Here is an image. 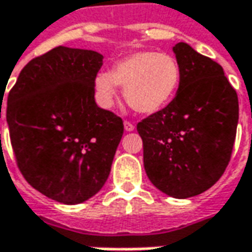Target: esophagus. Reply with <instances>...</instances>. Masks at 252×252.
Returning a JSON list of instances; mask_svg holds the SVG:
<instances>
[{
  "mask_svg": "<svg viewBox=\"0 0 252 252\" xmlns=\"http://www.w3.org/2000/svg\"><path fill=\"white\" fill-rule=\"evenodd\" d=\"M123 126H125V130H126V131H133V130H134V126L131 125L130 122L125 121V122H123Z\"/></svg>",
  "mask_w": 252,
  "mask_h": 252,
  "instance_id": "1",
  "label": "esophagus"
}]
</instances>
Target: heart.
<instances>
[{
    "mask_svg": "<svg viewBox=\"0 0 252 252\" xmlns=\"http://www.w3.org/2000/svg\"><path fill=\"white\" fill-rule=\"evenodd\" d=\"M181 70L174 57L157 52H137L113 64L112 71H99L94 78L96 101L109 109L118 98L119 85L134 111L153 115L174 99Z\"/></svg>",
    "mask_w": 252,
    "mask_h": 252,
    "instance_id": "heart-1",
    "label": "heart"
}]
</instances>
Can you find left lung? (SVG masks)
Listing matches in <instances>:
<instances>
[{"label": "left lung", "instance_id": "left-lung-1", "mask_svg": "<svg viewBox=\"0 0 252 252\" xmlns=\"http://www.w3.org/2000/svg\"><path fill=\"white\" fill-rule=\"evenodd\" d=\"M181 70L175 98L137 125L151 184L177 199L213 187L227 167L238 123L237 92L221 65L188 43L172 47Z\"/></svg>", "mask_w": 252, "mask_h": 252}]
</instances>
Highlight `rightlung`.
Masks as SVG:
<instances>
[{
    "label": "right lung",
    "instance_id": "add662e5",
    "mask_svg": "<svg viewBox=\"0 0 252 252\" xmlns=\"http://www.w3.org/2000/svg\"><path fill=\"white\" fill-rule=\"evenodd\" d=\"M102 59L94 50L54 47L25 65L8 95L18 167L34 189L64 205L101 190L123 136L121 118L94 98Z\"/></svg>",
    "mask_w": 252,
    "mask_h": 252
}]
</instances>
